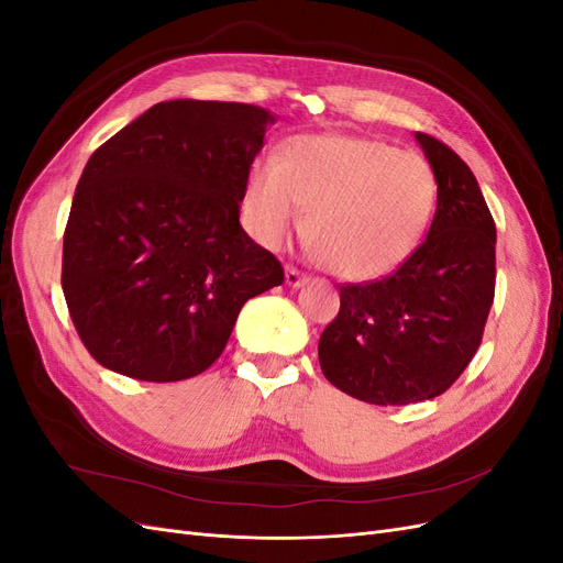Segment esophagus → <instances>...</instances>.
Instances as JSON below:
<instances>
[{
    "instance_id": "esophagus-1",
    "label": "esophagus",
    "mask_w": 563,
    "mask_h": 563,
    "mask_svg": "<svg viewBox=\"0 0 563 563\" xmlns=\"http://www.w3.org/2000/svg\"><path fill=\"white\" fill-rule=\"evenodd\" d=\"M305 282H308V275H302L300 269H296V267H291V265L286 267V284H288V286H291V288H300Z\"/></svg>"
}]
</instances>
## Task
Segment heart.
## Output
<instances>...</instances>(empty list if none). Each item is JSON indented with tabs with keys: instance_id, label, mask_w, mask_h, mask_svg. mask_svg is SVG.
I'll return each mask as SVG.
<instances>
[{
	"instance_id": "heart-1",
	"label": "heart",
	"mask_w": 563,
	"mask_h": 563,
	"mask_svg": "<svg viewBox=\"0 0 563 563\" xmlns=\"http://www.w3.org/2000/svg\"><path fill=\"white\" fill-rule=\"evenodd\" d=\"M437 209V178L413 152L347 133L296 135L277 162L251 168L242 216L265 246L300 225L314 261L350 282L380 279L420 249Z\"/></svg>"
}]
</instances>
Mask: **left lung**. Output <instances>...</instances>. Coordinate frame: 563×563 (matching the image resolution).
<instances>
[{
  "instance_id": "1",
  "label": "left lung",
  "mask_w": 563,
  "mask_h": 563,
  "mask_svg": "<svg viewBox=\"0 0 563 563\" xmlns=\"http://www.w3.org/2000/svg\"><path fill=\"white\" fill-rule=\"evenodd\" d=\"M437 178L428 240L397 272L340 286V312L319 338L323 376L378 406L434 399L467 368L496 294V223L470 166L416 133Z\"/></svg>"
}]
</instances>
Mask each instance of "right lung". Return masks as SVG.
<instances>
[{
    "label": "right lung",
    "mask_w": 563,
    "mask_h": 563,
    "mask_svg": "<svg viewBox=\"0 0 563 563\" xmlns=\"http://www.w3.org/2000/svg\"><path fill=\"white\" fill-rule=\"evenodd\" d=\"M275 114L218 100H166L84 166L63 236V294L93 360L174 383L225 350L244 302L284 282L240 223Z\"/></svg>",
    "instance_id": "obj_1"
}]
</instances>
